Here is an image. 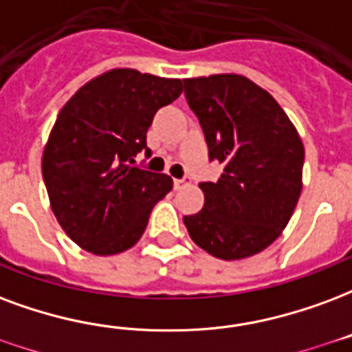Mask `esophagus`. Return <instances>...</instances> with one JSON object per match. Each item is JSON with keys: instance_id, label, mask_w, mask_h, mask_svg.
Listing matches in <instances>:
<instances>
[{"instance_id": "1", "label": "esophagus", "mask_w": 352, "mask_h": 352, "mask_svg": "<svg viewBox=\"0 0 352 352\" xmlns=\"http://www.w3.org/2000/svg\"><path fill=\"white\" fill-rule=\"evenodd\" d=\"M190 183V177H183V179H175L173 181V184H175V188H183V186H186V184Z\"/></svg>"}]
</instances>
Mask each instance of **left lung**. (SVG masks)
Masks as SVG:
<instances>
[{
	"instance_id": "1",
	"label": "left lung",
	"mask_w": 352,
	"mask_h": 352,
	"mask_svg": "<svg viewBox=\"0 0 352 352\" xmlns=\"http://www.w3.org/2000/svg\"><path fill=\"white\" fill-rule=\"evenodd\" d=\"M184 95L199 119L216 183H201L205 205L184 216L188 235L210 256H256L282 235L302 192L304 145L269 91L241 74L186 78Z\"/></svg>"
}]
</instances>
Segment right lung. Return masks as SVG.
I'll return each mask as SVG.
<instances>
[{
	"label": "right lung",
	"instance_id": "1",
	"mask_svg": "<svg viewBox=\"0 0 352 352\" xmlns=\"http://www.w3.org/2000/svg\"><path fill=\"white\" fill-rule=\"evenodd\" d=\"M183 93V80L111 69L70 96L43 153V177L57 222L95 256L132 248L171 177L134 166L158 108Z\"/></svg>",
	"mask_w": 352,
	"mask_h": 352
}]
</instances>
